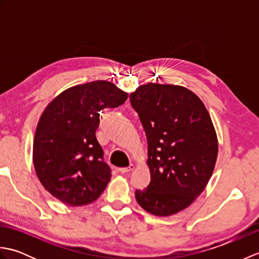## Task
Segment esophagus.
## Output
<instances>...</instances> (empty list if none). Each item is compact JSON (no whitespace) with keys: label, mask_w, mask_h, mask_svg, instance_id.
I'll list each match as a JSON object with an SVG mask.
<instances>
[{"label":"esophagus","mask_w":259,"mask_h":259,"mask_svg":"<svg viewBox=\"0 0 259 259\" xmlns=\"http://www.w3.org/2000/svg\"><path fill=\"white\" fill-rule=\"evenodd\" d=\"M134 169H135V164L130 163V166H129V167L119 168V169H118V171H119L120 174H126V172H129V171H131V170H134Z\"/></svg>","instance_id":"esophagus-1"}]
</instances>
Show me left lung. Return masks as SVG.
I'll list each match as a JSON object with an SVG mask.
<instances>
[{
	"label": "left lung",
	"mask_w": 259,
	"mask_h": 259,
	"mask_svg": "<svg viewBox=\"0 0 259 259\" xmlns=\"http://www.w3.org/2000/svg\"><path fill=\"white\" fill-rule=\"evenodd\" d=\"M147 135L150 184L136 190L137 202L156 216L190 206L216 164L218 139L205 104L181 85L147 83L130 95Z\"/></svg>",
	"instance_id": "left-lung-1"
}]
</instances>
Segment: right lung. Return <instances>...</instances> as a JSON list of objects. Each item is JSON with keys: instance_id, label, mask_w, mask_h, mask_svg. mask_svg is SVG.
Segmentation results:
<instances>
[{"instance_id": "right-lung-1", "label": "right lung", "mask_w": 259, "mask_h": 259, "mask_svg": "<svg viewBox=\"0 0 259 259\" xmlns=\"http://www.w3.org/2000/svg\"><path fill=\"white\" fill-rule=\"evenodd\" d=\"M128 93L110 81L64 90L48 104L33 140V164L50 194L69 206L96 201L111 178L96 137L100 111L117 108Z\"/></svg>"}]
</instances>
